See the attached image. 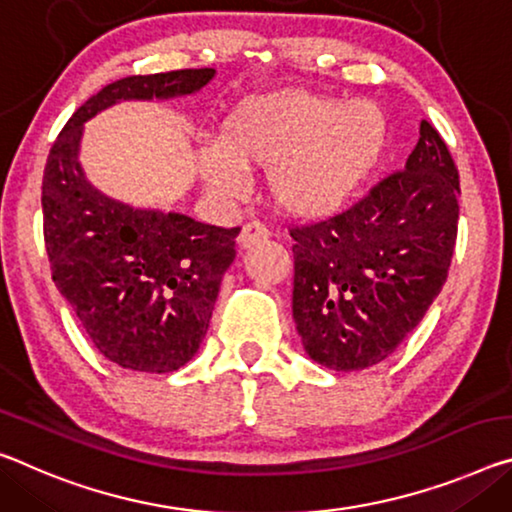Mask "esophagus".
Wrapping results in <instances>:
<instances>
[{
  "label": "esophagus",
  "mask_w": 512,
  "mask_h": 512,
  "mask_svg": "<svg viewBox=\"0 0 512 512\" xmlns=\"http://www.w3.org/2000/svg\"><path fill=\"white\" fill-rule=\"evenodd\" d=\"M269 227L259 221H250L241 227V234H239V246L241 248H250L255 246V243L269 239Z\"/></svg>",
  "instance_id": "1"
}]
</instances>
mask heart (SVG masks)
Returning <instances> with one entry per match:
<instances>
[{"mask_svg":"<svg viewBox=\"0 0 512 512\" xmlns=\"http://www.w3.org/2000/svg\"><path fill=\"white\" fill-rule=\"evenodd\" d=\"M385 148L387 118L378 104L282 91L237 107L218 145L202 152L200 173L212 191L241 198L248 170H269L271 198L282 212L326 218L369 180Z\"/></svg>","mask_w":512,"mask_h":512,"instance_id":"heart-1","label":"heart"}]
</instances>
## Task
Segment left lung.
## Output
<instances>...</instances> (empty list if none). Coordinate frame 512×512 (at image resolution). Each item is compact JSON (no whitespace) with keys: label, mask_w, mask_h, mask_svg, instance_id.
Returning a JSON list of instances; mask_svg holds the SVG:
<instances>
[{"label":"left lung","mask_w":512,"mask_h":512,"mask_svg":"<svg viewBox=\"0 0 512 512\" xmlns=\"http://www.w3.org/2000/svg\"><path fill=\"white\" fill-rule=\"evenodd\" d=\"M460 180L437 129L399 173L326 221L291 227L294 321L307 355L332 371L389 358L419 326L449 275Z\"/></svg>","instance_id":"1"}]
</instances>
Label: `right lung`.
<instances>
[{"mask_svg":"<svg viewBox=\"0 0 512 512\" xmlns=\"http://www.w3.org/2000/svg\"><path fill=\"white\" fill-rule=\"evenodd\" d=\"M214 68L134 75L81 104L54 141L43 175V232L52 280L93 346L118 367L170 373L198 353L239 227L134 209L86 180L84 123L123 100L198 93Z\"/></svg>","mask_w":512,"mask_h":512,"instance_id":"1","label":"right lung"}]
</instances>
